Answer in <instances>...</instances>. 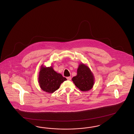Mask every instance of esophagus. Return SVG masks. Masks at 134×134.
Listing matches in <instances>:
<instances>
[{"label":"esophagus","mask_w":134,"mask_h":134,"mask_svg":"<svg viewBox=\"0 0 134 134\" xmlns=\"http://www.w3.org/2000/svg\"><path fill=\"white\" fill-rule=\"evenodd\" d=\"M67 79L68 81H71V77H67Z\"/></svg>","instance_id":"34e87169"}]
</instances>
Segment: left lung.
<instances>
[{
	"label": "left lung",
	"instance_id": "obj_1",
	"mask_svg": "<svg viewBox=\"0 0 134 134\" xmlns=\"http://www.w3.org/2000/svg\"><path fill=\"white\" fill-rule=\"evenodd\" d=\"M72 81L82 91H87L93 87L94 83L93 75L89 67L81 63L77 68V75L72 78Z\"/></svg>",
	"mask_w": 134,
	"mask_h": 134
}]
</instances>
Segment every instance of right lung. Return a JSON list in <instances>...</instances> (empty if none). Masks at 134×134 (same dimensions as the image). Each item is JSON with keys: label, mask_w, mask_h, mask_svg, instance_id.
<instances>
[{"label": "right lung", "mask_w": 134, "mask_h": 134, "mask_svg": "<svg viewBox=\"0 0 134 134\" xmlns=\"http://www.w3.org/2000/svg\"><path fill=\"white\" fill-rule=\"evenodd\" d=\"M61 74L57 73L53 67H45L41 66L39 72L38 82L41 88L45 92L53 93L58 89L61 83L66 81Z\"/></svg>", "instance_id": "add662e5"}]
</instances>
